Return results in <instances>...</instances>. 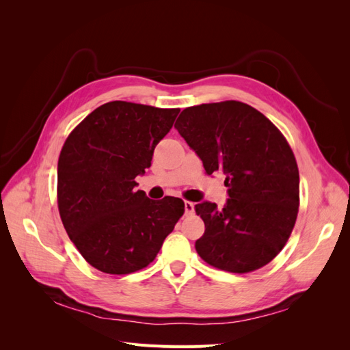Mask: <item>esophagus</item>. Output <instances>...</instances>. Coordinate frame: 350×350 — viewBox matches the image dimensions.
I'll use <instances>...</instances> for the list:
<instances>
[{
  "label": "esophagus",
  "mask_w": 350,
  "mask_h": 350,
  "mask_svg": "<svg viewBox=\"0 0 350 350\" xmlns=\"http://www.w3.org/2000/svg\"><path fill=\"white\" fill-rule=\"evenodd\" d=\"M184 208H185V215H193L194 213V203H191V201H185L184 203Z\"/></svg>",
  "instance_id": "obj_1"
}]
</instances>
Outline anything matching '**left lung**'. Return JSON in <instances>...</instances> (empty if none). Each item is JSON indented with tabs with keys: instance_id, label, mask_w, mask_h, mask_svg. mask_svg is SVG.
I'll list each match as a JSON object with an SVG mask.
<instances>
[{
	"instance_id": "8db88e82",
	"label": "left lung",
	"mask_w": 350,
	"mask_h": 350,
	"mask_svg": "<svg viewBox=\"0 0 350 350\" xmlns=\"http://www.w3.org/2000/svg\"><path fill=\"white\" fill-rule=\"evenodd\" d=\"M175 129L208 175L226 176L224 208L210 201L196 204L206 226L196 241L198 256L230 273L266 266L288 242L299 207L298 165L283 134L237 100L185 108Z\"/></svg>"
}]
</instances>
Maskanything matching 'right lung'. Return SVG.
Returning <instances> with one entry per match:
<instances>
[{"label":"right lung","instance_id":"right-lung-1","mask_svg":"<svg viewBox=\"0 0 350 350\" xmlns=\"http://www.w3.org/2000/svg\"><path fill=\"white\" fill-rule=\"evenodd\" d=\"M179 109L113 100L71 131L58 159V210L70 239L90 266L109 274L142 270L156 258L184 215L176 197L150 200L134 179Z\"/></svg>","mask_w":350,"mask_h":350}]
</instances>
